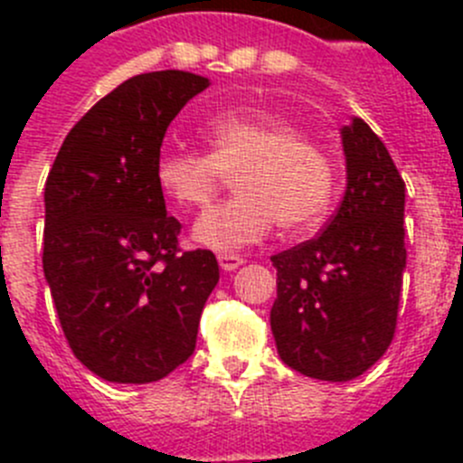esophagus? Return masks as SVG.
Here are the masks:
<instances>
[{
	"label": "esophagus",
	"instance_id": "34e87169",
	"mask_svg": "<svg viewBox=\"0 0 463 463\" xmlns=\"http://www.w3.org/2000/svg\"><path fill=\"white\" fill-rule=\"evenodd\" d=\"M218 261H220V267H222L224 271H234V269H239L241 264H243V257L232 255V252H220Z\"/></svg>",
	"mask_w": 463,
	"mask_h": 463
}]
</instances>
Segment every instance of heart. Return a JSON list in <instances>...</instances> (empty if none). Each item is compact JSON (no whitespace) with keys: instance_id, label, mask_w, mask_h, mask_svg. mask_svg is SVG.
<instances>
[{"instance_id":"1","label":"heart","mask_w":463,"mask_h":463,"mask_svg":"<svg viewBox=\"0 0 463 463\" xmlns=\"http://www.w3.org/2000/svg\"><path fill=\"white\" fill-rule=\"evenodd\" d=\"M208 153L162 150L155 181L181 211L203 208L234 175L229 202L208 208L192 236L211 250L261 241L273 224L285 232L313 227L329 208L334 169L320 146L264 110L222 113L203 125Z\"/></svg>"}]
</instances>
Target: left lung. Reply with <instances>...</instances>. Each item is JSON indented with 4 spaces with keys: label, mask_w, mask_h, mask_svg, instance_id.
Returning <instances> with one entry per match:
<instances>
[{
    "label": "left lung",
    "mask_w": 463,
    "mask_h": 463,
    "mask_svg": "<svg viewBox=\"0 0 463 463\" xmlns=\"http://www.w3.org/2000/svg\"><path fill=\"white\" fill-rule=\"evenodd\" d=\"M347 187L320 236L271 257V331L289 369L345 383L390 347L406 269V183L362 118L341 129Z\"/></svg>",
    "instance_id": "8db88e82"
}]
</instances>
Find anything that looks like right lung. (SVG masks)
Returning <instances> with one entry per match:
<instances>
[{"label":"right lung","instance_id":"obj_1","mask_svg":"<svg viewBox=\"0 0 463 463\" xmlns=\"http://www.w3.org/2000/svg\"><path fill=\"white\" fill-rule=\"evenodd\" d=\"M206 88L175 69L125 80L73 125L48 174L43 273L69 347L109 383H155L187 362L220 280L211 250L181 252L155 181L166 127Z\"/></svg>","mask_w":463,"mask_h":463}]
</instances>
